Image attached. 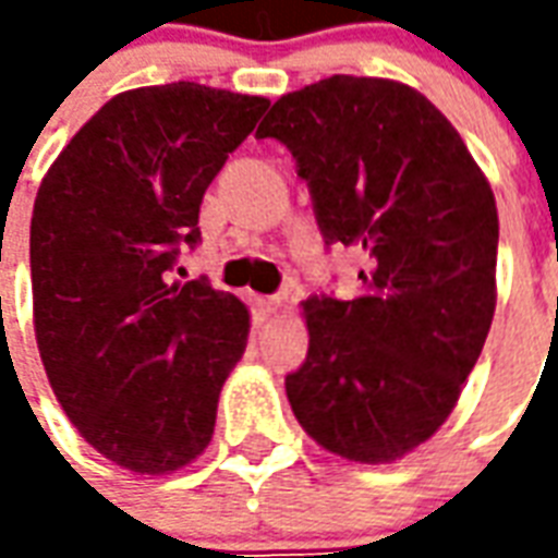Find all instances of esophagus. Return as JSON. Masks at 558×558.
<instances>
[{
  "label": "esophagus",
  "mask_w": 558,
  "mask_h": 558,
  "mask_svg": "<svg viewBox=\"0 0 558 558\" xmlns=\"http://www.w3.org/2000/svg\"><path fill=\"white\" fill-rule=\"evenodd\" d=\"M251 304H254V314L259 316V319H268V316L280 307V299L278 295H254Z\"/></svg>",
  "instance_id": "1"
}]
</instances>
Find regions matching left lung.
<instances>
[{
    "instance_id": "1",
    "label": "left lung",
    "mask_w": 558,
    "mask_h": 558,
    "mask_svg": "<svg viewBox=\"0 0 558 558\" xmlns=\"http://www.w3.org/2000/svg\"><path fill=\"white\" fill-rule=\"evenodd\" d=\"M256 137L290 148L326 247L367 256L355 299L304 302L311 343L287 374L292 412L347 460H398L451 415L490 331V184L451 122L395 80L335 74L290 92Z\"/></svg>"
}]
</instances>
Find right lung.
<instances>
[{
    "mask_svg": "<svg viewBox=\"0 0 558 558\" xmlns=\"http://www.w3.org/2000/svg\"><path fill=\"white\" fill-rule=\"evenodd\" d=\"M266 98L170 83L116 95L41 182L29 263L35 338L83 439L131 472H172L211 439L247 307L172 280L203 194Z\"/></svg>",
    "mask_w": 558,
    "mask_h": 558,
    "instance_id": "right-lung-1",
    "label": "right lung"
}]
</instances>
